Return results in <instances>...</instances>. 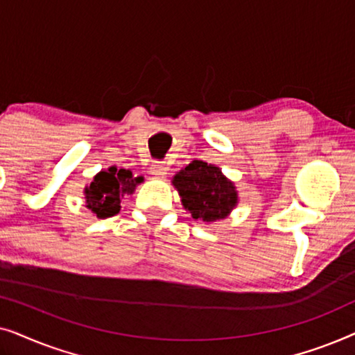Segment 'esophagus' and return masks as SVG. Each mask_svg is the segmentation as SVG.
<instances>
[{
    "label": "esophagus",
    "instance_id": "1",
    "mask_svg": "<svg viewBox=\"0 0 355 355\" xmlns=\"http://www.w3.org/2000/svg\"><path fill=\"white\" fill-rule=\"evenodd\" d=\"M150 174H153L155 178H164L168 174V164L163 162H155L150 168Z\"/></svg>",
    "mask_w": 355,
    "mask_h": 355
}]
</instances>
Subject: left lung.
Returning a JSON list of instances; mask_svg holds the SVG:
<instances>
[{
	"label": "left lung",
	"instance_id": "left-lung-1",
	"mask_svg": "<svg viewBox=\"0 0 355 355\" xmlns=\"http://www.w3.org/2000/svg\"><path fill=\"white\" fill-rule=\"evenodd\" d=\"M173 184L193 220L207 223L221 220L237 203L234 184L223 176L220 168L200 159H193L181 169Z\"/></svg>",
	"mask_w": 355,
	"mask_h": 355
}]
</instances>
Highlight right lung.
Returning <instances> with one entry per match:
<instances>
[{
	"mask_svg": "<svg viewBox=\"0 0 355 355\" xmlns=\"http://www.w3.org/2000/svg\"><path fill=\"white\" fill-rule=\"evenodd\" d=\"M142 181V178H132L129 169L111 166L108 171L96 174L94 182L85 187L87 207L98 218L114 216L121 210L123 193H132L135 184Z\"/></svg>",
	"mask_w": 355,
	"mask_h": 355,
	"instance_id": "obj_1",
	"label": "right lung"
}]
</instances>
